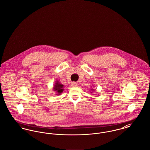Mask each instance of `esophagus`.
<instances>
[{
	"label": "esophagus",
	"mask_w": 150,
	"mask_h": 150,
	"mask_svg": "<svg viewBox=\"0 0 150 150\" xmlns=\"http://www.w3.org/2000/svg\"><path fill=\"white\" fill-rule=\"evenodd\" d=\"M71 86L72 87H76V86H77V83H76V82H71Z\"/></svg>",
	"instance_id": "34e87169"
}]
</instances>
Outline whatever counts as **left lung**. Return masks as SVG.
<instances>
[{"mask_svg": "<svg viewBox=\"0 0 150 150\" xmlns=\"http://www.w3.org/2000/svg\"><path fill=\"white\" fill-rule=\"evenodd\" d=\"M93 91V89H91L90 91ZM91 93H92V92H91Z\"/></svg>", "mask_w": 150, "mask_h": 150, "instance_id": "1", "label": "left lung"}]
</instances>
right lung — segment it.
Returning <instances> with one entry per match:
<instances>
[{
  "instance_id": "right-lung-1",
  "label": "right lung",
  "mask_w": 150,
  "mask_h": 150,
  "mask_svg": "<svg viewBox=\"0 0 150 150\" xmlns=\"http://www.w3.org/2000/svg\"><path fill=\"white\" fill-rule=\"evenodd\" d=\"M64 85L61 83L58 80H56L53 85V89L54 92H56V95H60L61 93L64 91Z\"/></svg>"
}]
</instances>
